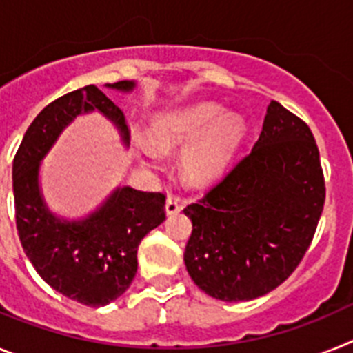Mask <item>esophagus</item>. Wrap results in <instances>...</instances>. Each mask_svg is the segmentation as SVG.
Wrapping results in <instances>:
<instances>
[{
	"label": "esophagus",
	"mask_w": 353,
	"mask_h": 353,
	"mask_svg": "<svg viewBox=\"0 0 353 353\" xmlns=\"http://www.w3.org/2000/svg\"><path fill=\"white\" fill-rule=\"evenodd\" d=\"M165 211L167 214H177L181 211V202L177 197H167V202H165Z\"/></svg>",
	"instance_id": "esophagus-1"
}]
</instances>
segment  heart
<instances>
[{
    "instance_id": "heart-1",
    "label": "heart",
    "mask_w": 353,
    "mask_h": 353,
    "mask_svg": "<svg viewBox=\"0 0 353 353\" xmlns=\"http://www.w3.org/2000/svg\"><path fill=\"white\" fill-rule=\"evenodd\" d=\"M243 119L228 113L214 103H199L163 110L149 122V140L139 142L140 158L156 163L158 151H176L185 147L179 158L181 176L194 186L219 179L243 143Z\"/></svg>"
}]
</instances>
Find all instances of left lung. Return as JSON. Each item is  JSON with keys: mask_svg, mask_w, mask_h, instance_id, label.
Returning <instances> with one entry per match:
<instances>
[{"mask_svg": "<svg viewBox=\"0 0 353 353\" xmlns=\"http://www.w3.org/2000/svg\"><path fill=\"white\" fill-rule=\"evenodd\" d=\"M325 181L309 125L272 101L249 156L185 208L190 277L213 299L240 302L283 284L323 211Z\"/></svg>", "mask_w": 353, "mask_h": 353, "instance_id": "left-lung-1", "label": "left lung"}]
</instances>
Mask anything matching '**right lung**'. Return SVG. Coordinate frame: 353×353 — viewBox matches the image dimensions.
<instances>
[{
  "label": "right lung",
  "instance_id": "add662e5",
  "mask_svg": "<svg viewBox=\"0 0 353 353\" xmlns=\"http://www.w3.org/2000/svg\"><path fill=\"white\" fill-rule=\"evenodd\" d=\"M106 87L133 92L137 83L124 79ZM96 110L117 125L122 142L130 145L122 110L88 85L58 97L37 115L12 165L15 223L24 252L53 290L92 307L110 304L130 288L140 241L165 220V195L131 186H117L85 219H60L49 211L39 183L41 161L70 122Z\"/></svg>",
  "mask_w": 353,
  "mask_h": 353
}]
</instances>
